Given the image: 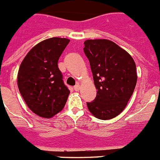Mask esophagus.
<instances>
[{"mask_svg":"<svg viewBox=\"0 0 160 160\" xmlns=\"http://www.w3.org/2000/svg\"><path fill=\"white\" fill-rule=\"evenodd\" d=\"M74 90H75L76 91H79L80 90V84H77L76 86H74Z\"/></svg>","mask_w":160,"mask_h":160,"instance_id":"1","label":"esophagus"}]
</instances>
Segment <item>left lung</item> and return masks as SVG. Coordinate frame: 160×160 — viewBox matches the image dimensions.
I'll return each mask as SVG.
<instances>
[{
  "label": "left lung",
  "instance_id": "left-lung-1",
  "mask_svg": "<svg viewBox=\"0 0 160 160\" xmlns=\"http://www.w3.org/2000/svg\"><path fill=\"white\" fill-rule=\"evenodd\" d=\"M83 52L90 62L97 95L87 105L98 119L107 120L121 113L137 83L134 59L128 52L106 39L87 40Z\"/></svg>",
  "mask_w": 160,
  "mask_h": 160
}]
</instances>
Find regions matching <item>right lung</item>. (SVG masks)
Masks as SVG:
<instances>
[{"label":"right lung","mask_w":160,"mask_h":160,"mask_svg":"<svg viewBox=\"0 0 160 160\" xmlns=\"http://www.w3.org/2000/svg\"><path fill=\"white\" fill-rule=\"evenodd\" d=\"M69 39L52 37L27 53L18 72V88L29 109L41 117H53L62 110L70 93L58 66Z\"/></svg>","instance_id":"right-lung-1"}]
</instances>
